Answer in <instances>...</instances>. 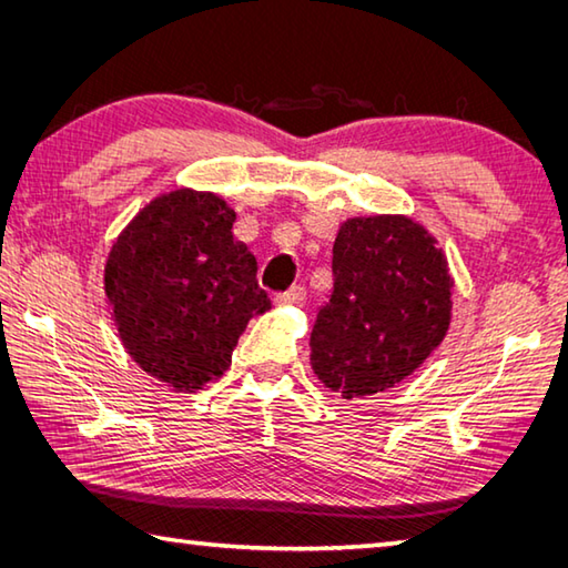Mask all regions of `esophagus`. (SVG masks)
<instances>
[{"label":"esophagus","instance_id":"1","mask_svg":"<svg viewBox=\"0 0 568 568\" xmlns=\"http://www.w3.org/2000/svg\"><path fill=\"white\" fill-rule=\"evenodd\" d=\"M305 297H307L305 287H303V285H295V287H291V291H287V293H277V295L273 297V303H275V305H303Z\"/></svg>","mask_w":568,"mask_h":568}]
</instances>
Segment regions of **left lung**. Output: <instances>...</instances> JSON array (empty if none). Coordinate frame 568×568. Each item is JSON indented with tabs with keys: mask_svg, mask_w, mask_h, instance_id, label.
I'll list each match as a JSON object with an SVG mask.
<instances>
[{
	"mask_svg": "<svg viewBox=\"0 0 568 568\" xmlns=\"http://www.w3.org/2000/svg\"><path fill=\"white\" fill-rule=\"evenodd\" d=\"M332 273L310 364L346 400L393 388L442 344L454 281L425 226L403 214L346 220L334 239Z\"/></svg>",
	"mask_w": 568,
	"mask_h": 568,
	"instance_id": "obj_1",
	"label": "left lung"
}]
</instances>
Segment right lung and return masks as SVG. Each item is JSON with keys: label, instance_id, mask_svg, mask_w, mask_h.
I'll return each mask as SVG.
<instances>
[{"label": "right lung", "instance_id": "1", "mask_svg": "<svg viewBox=\"0 0 568 568\" xmlns=\"http://www.w3.org/2000/svg\"><path fill=\"white\" fill-rule=\"evenodd\" d=\"M234 222L236 212L212 192L173 190L149 202L106 256L104 293L119 339L175 390L220 378L248 320L271 307Z\"/></svg>", "mask_w": 568, "mask_h": 568}]
</instances>
